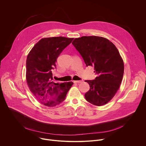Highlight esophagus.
<instances>
[{"mask_svg":"<svg viewBox=\"0 0 146 146\" xmlns=\"http://www.w3.org/2000/svg\"><path fill=\"white\" fill-rule=\"evenodd\" d=\"M82 82V81H81V80H79V81H74V83H81V82Z\"/></svg>","mask_w":146,"mask_h":146,"instance_id":"esophagus-1","label":"esophagus"}]
</instances>
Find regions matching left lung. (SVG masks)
<instances>
[{
  "instance_id": "obj_1",
  "label": "left lung",
  "mask_w": 146,
  "mask_h": 146,
  "mask_svg": "<svg viewBox=\"0 0 146 146\" xmlns=\"http://www.w3.org/2000/svg\"><path fill=\"white\" fill-rule=\"evenodd\" d=\"M72 44L82 57L86 65L94 66L98 75L86 80L89 90L85 94L87 102L102 106L111 100L121 83L124 62L115 45L108 39L98 36L75 38Z\"/></svg>"
}]
</instances>
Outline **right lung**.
<instances>
[{
  "label": "right lung",
  "mask_w": 146,
  "mask_h": 146,
  "mask_svg": "<svg viewBox=\"0 0 146 146\" xmlns=\"http://www.w3.org/2000/svg\"><path fill=\"white\" fill-rule=\"evenodd\" d=\"M73 38L64 36L43 38L31 48L26 60V78L30 90L43 105L53 107L62 103L73 85L70 81H53L52 70L64 48Z\"/></svg>",
  "instance_id": "1"
}]
</instances>
